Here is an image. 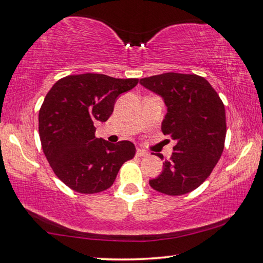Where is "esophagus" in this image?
I'll return each instance as SVG.
<instances>
[{
    "mask_svg": "<svg viewBox=\"0 0 263 263\" xmlns=\"http://www.w3.org/2000/svg\"><path fill=\"white\" fill-rule=\"evenodd\" d=\"M136 155L137 156H147L148 155V153L145 152V151H143V149H140V148H137V151H136Z\"/></svg>",
    "mask_w": 263,
    "mask_h": 263,
    "instance_id": "obj_1",
    "label": "esophagus"
}]
</instances>
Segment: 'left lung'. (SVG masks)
Masks as SVG:
<instances>
[{"label":"left lung","mask_w":263,"mask_h":263,"mask_svg":"<svg viewBox=\"0 0 263 263\" xmlns=\"http://www.w3.org/2000/svg\"><path fill=\"white\" fill-rule=\"evenodd\" d=\"M140 83L162 98L167 114L161 129L176 141L162 173L149 184L167 195L191 193L211 175L223 152V103L211 83L195 74L164 72L141 79ZM157 156L163 159L162 154Z\"/></svg>","instance_id":"obj_1"}]
</instances>
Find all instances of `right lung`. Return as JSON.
<instances>
[{
    "label": "right lung",
    "mask_w": 263,
    "mask_h": 263,
    "mask_svg": "<svg viewBox=\"0 0 263 263\" xmlns=\"http://www.w3.org/2000/svg\"><path fill=\"white\" fill-rule=\"evenodd\" d=\"M137 83L87 72L66 76L48 91L39 112L40 140L55 175L72 191H106L121 165L134 157V143L98 139L94 123L106 122L119 96Z\"/></svg>",
    "instance_id": "1"
}]
</instances>
